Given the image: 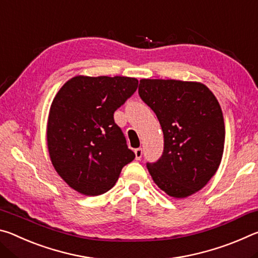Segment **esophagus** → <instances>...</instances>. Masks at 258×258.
<instances>
[{
	"mask_svg": "<svg viewBox=\"0 0 258 258\" xmlns=\"http://www.w3.org/2000/svg\"><path fill=\"white\" fill-rule=\"evenodd\" d=\"M134 154H135V159H137V160H140V159L142 158V154H143V151H142L141 148H138V149H135V150H134Z\"/></svg>",
	"mask_w": 258,
	"mask_h": 258,
	"instance_id": "34e87169",
	"label": "esophagus"
}]
</instances>
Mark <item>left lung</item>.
<instances>
[{
  "label": "left lung",
  "mask_w": 258,
  "mask_h": 258,
  "mask_svg": "<svg viewBox=\"0 0 258 258\" xmlns=\"http://www.w3.org/2000/svg\"><path fill=\"white\" fill-rule=\"evenodd\" d=\"M139 95L158 118L164 152L147 163L152 180L174 198H185L207 184L224 150L223 113L215 95L198 82L141 80Z\"/></svg>",
  "instance_id": "obj_1"
}]
</instances>
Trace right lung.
Listing matches in <instances>:
<instances>
[{"mask_svg":"<svg viewBox=\"0 0 258 258\" xmlns=\"http://www.w3.org/2000/svg\"><path fill=\"white\" fill-rule=\"evenodd\" d=\"M138 84L132 77L75 76L56 93L47 119V148L56 173L72 189L102 195L135 158L113 112Z\"/></svg>","mask_w":258,"mask_h":258,"instance_id":"right-lung-1","label":"right lung"}]
</instances>
